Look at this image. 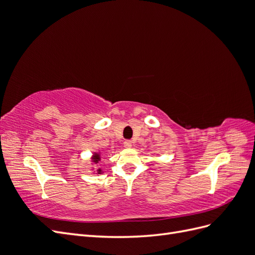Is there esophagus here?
Masks as SVG:
<instances>
[{"instance_id":"obj_1","label":"esophagus","mask_w":255,"mask_h":255,"mask_svg":"<svg viewBox=\"0 0 255 255\" xmlns=\"http://www.w3.org/2000/svg\"><path fill=\"white\" fill-rule=\"evenodd\" d=\"M123 144H125L126 148H130V146H132V141H130V140H126L125 142H123Z\"/></svg>"}]
</instances>
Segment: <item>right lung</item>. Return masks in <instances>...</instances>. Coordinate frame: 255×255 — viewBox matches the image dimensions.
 <instances>
[{
    "label": "right lung",
    "instance_id": "obj_1",
    "mask_svg": "<svg viewBox=\"0 0 255 255\" xmlns=\"http://www.w3.org/2000/svg\"><path fill=\"white\" fill-rule=\"evenodd\" d=\"M100 160H101V154L97 153V152H95L94 154H92V156H91V161H92V163H95V165H97ZM97 173L98 174H101L102 173L101 169H98Z\"/></svg>",
    "mask_w": 255,
    "mask_h": 255
}]
</instances>
